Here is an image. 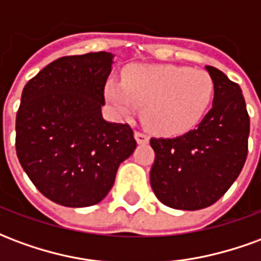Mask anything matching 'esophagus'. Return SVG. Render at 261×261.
I'll list each match as a JSON object with an SVG mask.
<instances>
[{
    "mask_svg": "<svg viewBox=\"0 0 261 261\" xmlns=\"http://www.w3.org/2000/svg\"><path fill=\"white\" fill-rule=\"evenodd\" d=\"M134 137L138 144H148L149 142V137L145 134V133H141V131H136L134 133Z\"/></svg>",
    "mask_w": 261,
    "mask_h": 261,
    "instance_id": "34e87169",
    "label": "esophagus"
}]
</instances>
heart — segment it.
<instances>
[{
	"mask_svg": "<svg viewBox=\"0 0 261 261\" xmlns=\"http://www.w3.org/2000/svg\"><path fill=\"white\" fill-rule=\"evenodd\" d=\"M214 81L207 71L166 64H136L123 81H109L106 97L121 116L142 108L147 127L161 136H179L194 128L210 109Z\"/></svg>",
	"mask_w": 261,
	"mask_h": 261,
	"instance_id": "obj_1",
	"label": "heart"
}]
</instances>
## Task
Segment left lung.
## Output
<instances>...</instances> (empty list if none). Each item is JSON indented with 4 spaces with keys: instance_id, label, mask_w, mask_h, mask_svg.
I'll use <instances>...</instances> for the list:
<instances>
[{
    "instance_id": "1",
    "label": "left lung",
    "mask_w": 261,
    "mask_h": 261,
    "mask_svg": "<svg viewBox=\"0 0 261 261\" xmlns=\"http://www.w3.org/2000/svg\"><path fill=\"white\" fill-rule=\"evenodd\" d=\"M213 108L194 130L176 138H151V187L165 205L196 211L218 201L238 179L247 156L250 120L241 86L207 65Z\"/></svg>"
}]
</instances>
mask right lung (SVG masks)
Returning a JSON list of instances; mask_svg holds the SVG:
<instances>
[{
    "label": "right lung",
    "mask_w": 261,
    "mask_h": 261,
    "mask_svg": "<svg viewBox=\"0 0 261 261\" xmlns=\"http://www.w3.org/2000/svg\"><path fill=\"white\" fill-rule=\"evenodd\" d=\"M113 57L97 51L57 59L22 92L16 155L37 190L60 205L102 201L137 147L130 125L102 116Z\"/></svg>",
    "instance_id": "right-lung-1"
}]
</instances>
